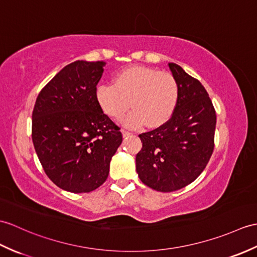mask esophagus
Returning <instances> with one entry per match:
<instances>
[{"instance_id":"1","label":"esophagus","mask_w":257,"mask_h":257,"mask_svg":"<svg viewBox=\"0 0 257 257\" xmlns=\"http://www.w3.org/2000/svg\"><path fill=\"white\" fill-rule=\"evenodd\" d=\"M131 134H133V133H130V131H128V130L122 129V136H123V137H128V136H130Z\"/></svg>"}]
</instances>
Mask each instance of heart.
I'll return each mask as SVG.
<instances>
[{"mask_svg":"<svg viewBox=\"0 0 257 257\" xmlns=\"http://www.w3.org/2000/svg\"><path fill=\"white\" fill-rule=\"evenodd\" d=\"M180 99V84L172 73L148 67H129L115 76L114 84H100L96 100L107 116L119 119L129 107L123 123L140 128L158 127L174 114Z\"/></svg>","mask_w":257,"mask_h":257,"instance_id":"obj_1","label":"heart"}]
</instances>
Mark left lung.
Wrapping results in <instances>:
<instances>
[{"label": "left lung", "mask_w": 257, "mask_h": 257, "mask_svg": "<svg viewBox=\"0 0 257 257\" xmlns=\"http://www.w3.org/2000/svg\"><path fill=\"white\" fill-rule=\"evenodd\" d=\"M180 84V99L168 121L139 135L142 149L136 157L143 184L170 193L193 183L205 170L214 149L217 115L201 83L176 63H169Z\"/></svg>", "instance_id": "1"}]
</instances>
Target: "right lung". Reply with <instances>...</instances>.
Returning a JSON list of instances; mask_svg holds the SVG:
<instances>
[{"instance_id": "1", "label": "right lung", "mask_w": 257, "mask_h": 257, "mask_svg": "<svg viewBox=\"0 0 257 257\" xmlns=\"http://www.w3.org/2000/svg\"><path fill=\"white\" fill-rule=\"evenodd\" d=\"M101 61L68 64L38 94L32 138L47 176L67 192L89 193L103 184L122 142L120 128L96 100Z\"/></svg>"}]
</instances>
